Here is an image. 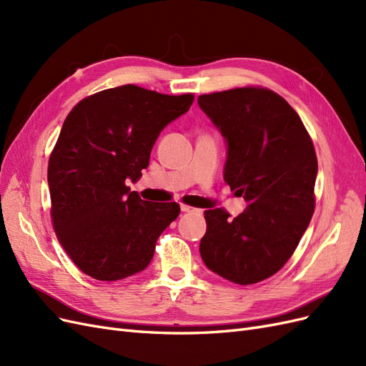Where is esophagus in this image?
<instances>
[{
    "mask_svg": "<svg viewBox=\"0 0 366 366\" xmlns=\"http://www.w3.org/2000/svg\"><path fill=\"white\" fill-rule=\"evenodd\" d=\"M180 210H182V212H189V214H203L202 209H197V207H192V206H186V204H182Z\"/></svg>",
    "mask_w": 366,
    "mask_h": 366,
    "instance_id": "esophagus-1",
    "label": "esophagus"
}]
</instances>
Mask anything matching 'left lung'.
Masks as SVG:
<instances>
[{
	"mask_svg": "<svg viewBox=\"0 0 366 366\" xmlns=\"http://www.w3.org/2000/svg\"><path fill=\"white\" fill-rule=\"evenodd\" d=\"M198 107L226 142L224 182L247 203L234 219L219 207L206 210L202 259L230 282L267 280L290 259L313 215V142L295 109L265 88L203 94Z\"/></svg>",
	"mask_w": 366,
	"mask_h": 366,
	"instance_id": "obj_1",
	"label": "left lung"
}]
</instances>
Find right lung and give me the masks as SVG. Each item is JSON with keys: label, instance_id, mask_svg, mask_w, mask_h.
Segmentation results:
<instances>
[{"label": "right lung", "instance_id": "obj_1", "mask_svg": "<svg viewBox=\"0 0 366 366\" xmlns=\"http://www.w3.org/2000/svg\"><path fill=\"white\" fill-rule=\"evenodd\" d=\"M192 102L124 85L84 99L65 119L49 160L51 219L85 274L119 281L148 267L180 206L142 200L127 180L140 179L160 132Z\"/></svg>", "mask_w": 366, "mask_h": 366}]
</instances>
